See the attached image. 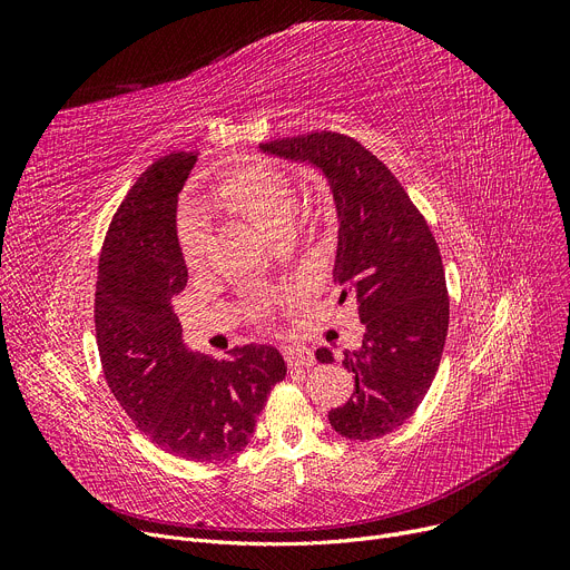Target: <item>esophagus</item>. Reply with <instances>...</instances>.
<instances>
[{"label": "esophagus", "instance_id": "34e87169", "mask_svg": "<svg viewBox=\"0 0 570 570\" xmlns=\"http://www.w3.org/2000/svg\"><path fill=\"white\" fill-rule=\"evenodd\" d=\"M284 357H286L288 367H312L314 365V353L303 346H288L284 351Z\"/></svg>", "mask_w": 570, "mask_h": 570}]
</instances>
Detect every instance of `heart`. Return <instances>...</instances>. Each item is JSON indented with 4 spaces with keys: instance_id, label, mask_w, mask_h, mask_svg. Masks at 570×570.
Listing matches in <instances>:
<instances>
[{
    "instance_id": "1",
    "label": "heart",
    "mask_w": 570,
    "mask_h": 570,
    "mask_svg": "<svg viewBox=\"0 0 570 570\" xmlns=\"http://www.w3.org/2000/svg\"><path fill=\"white\" fill-rule=\"evenodd\" d=\"M209 198L252 219L269 235L288 228L295 215V194L288 179L265 166L239 168L217 177L213 189H209ZM177 235L187 265L198 267L207 245V222L198 209H185L177 224Z\"/></svg>"
}]
</instances>
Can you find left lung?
Here are the masks:
<instances>
[{
  "label": "left lung",
  "instance_id": "left-lung-1",
  "mask_svg": "<svg viewBox=\"0 0 570 570\" xmlns=\"http://www.w3.org/2000/svg\"><path fill=\"white\" fill-rule=\"evenodd\" d=\"M265 155L316 166L337 209L333 277L340 305L353 301L365 325L344 353L353 395L327 413L333 430L370 441L404 425L425 400L448 335V291L436 239L397 177L361 142L335 131L258 145ZM316 361L333 363L331 348Z\"/></svg>",
  "mask_w": 570,
  "mask_h": 570
}]
</instances>
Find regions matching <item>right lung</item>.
<instances>
[{"instance_id": "right-lung-1", "label": "right lung", "mask_w": 570, "mask_h": 570, "mask_svg": "<svg viewBox=\"0 0 570 570\" xmlns=\"http://www.w3.org/2000/svg\"><path fill=\"white\" fill-rule=\"evenodd\" d=\"M194 164V153L161 157L117 207L99 258L95 325L108 387L134 425L175 458L222 462L249 443L286 363L267 344L235 346L217 361L183 342L173 297L189 273L177 194Z\"/></svg>"}]
</instances>
